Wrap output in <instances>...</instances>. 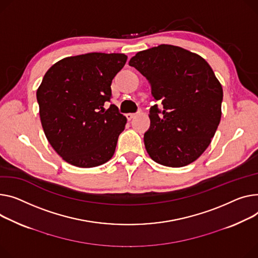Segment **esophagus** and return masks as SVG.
I'll use <instances>...</instances> for the list:
<instances>
[{"label":"esophagus","mask_w":258,"mask_h":258,"mask_svg":"<svg viewBox=\"0 0 258 258\" xmlns=\"http://www.w3.org/2000/svg\"><path fill=\"white\" fill-rule=\"evenodd\" d=\"M134 117H136V114H134V113H128V114H126L127 120H132Z\"/></svg>","instance_id":"34e87169"}]
</instances>
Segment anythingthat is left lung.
<instances>
[{
    "instance_id": "8db88e82",
    "label": "left lung",
    "mask_w": 258,
    "mask_h": 258,
    "mask_svg": "<svg viewBox=\"0 0 258 258\" xmlns=\"http://www.w3.org/2000/svg\"><path fill=\"white\" fill-rule=\"evenodd\" d=\"M149 82L163 105L150 108L144 134L149 157L167 167H183L209 147L221 120L223 89L212 67L182 47L161 44L137 53L128 63Z\"/></svg>"
}]
</instances>
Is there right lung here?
Listing matches in <instances>:
<instances>
[{
	"instance_id": "obj_1",
	"label": "right lung",
	"mask_w": 258,
	"mask_h": 258,
	"mask_svg": "<svg viewBox=\"0 0 258 258\" xmlns=\"http://www.w3.org/2000/svg\"><path fill=\"white\" fill-rule=\"evenodd\" d=\"M126 59L124 54L105 53L67 57L44 75L36 93L42 128L68 164L91 168L113 157L126 117L115 105L105 109V104Z\"/></svg>"
}]
</instances>
